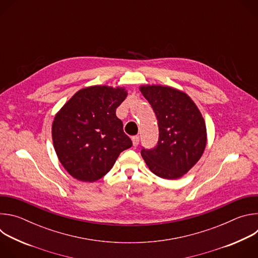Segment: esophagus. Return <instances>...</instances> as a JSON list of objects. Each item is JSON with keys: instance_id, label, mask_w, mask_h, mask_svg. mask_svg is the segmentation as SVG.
Returning <instances> with one entry per match:
<instances>
[{"instance_id": "34e87169", "label": "esophagus", "mask_w": 258, "mask_h": 258, "mask_svg": "<svg viewBox=\"0 0 258 258\" xmlns=\"http://www.w3.org/2000/svg\"><path fill=\"white\" fill-rule=\"evenodd\" d=\"M132 141H133V145H134L135 147H137V146L139 145V142H140V137H139V136H134V137L132 138Z\"/></svg>"}]
</instances>
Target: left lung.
Wrapping results in <instances>:
<instances>
[{
  "mask_svg": "<svg viewBox=\"0 0 258 258\" xmlns=\"http://www.w3.org/2000/svg\"><path fill=\"white\" fill-rule=\"evenodd\" d=\"M158 120L154 149H142L147 166L159 177L176 179L201 158L207 143L204 118L194 101L182 91L161 85L140 87Z\"/></svg>",
  "mask_w": 258,
  "mask_h": 258,
  "instance_id": "obj_1",
  "label": "left lung"
}]
</instances>
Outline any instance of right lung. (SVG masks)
<instances>
[{
    "label": "right lung",
    "mask_w": 258,
    "mask_h": 258,
    "mask_svg": "<svg viewBox=\"0 0 258 258\" xmlns=\"http://www.w3.org/2000/svg\"><path fill=\"white\" fill-rule=\"evenodd\" d=\"M123 87L91 86L78 91L56 113L52 138L57 157L72 176L96 181L133 143L123 133L116 108L125 100Z\"/></svg>",
    "instance_id": "right-lung-1"
}]
</instances>
